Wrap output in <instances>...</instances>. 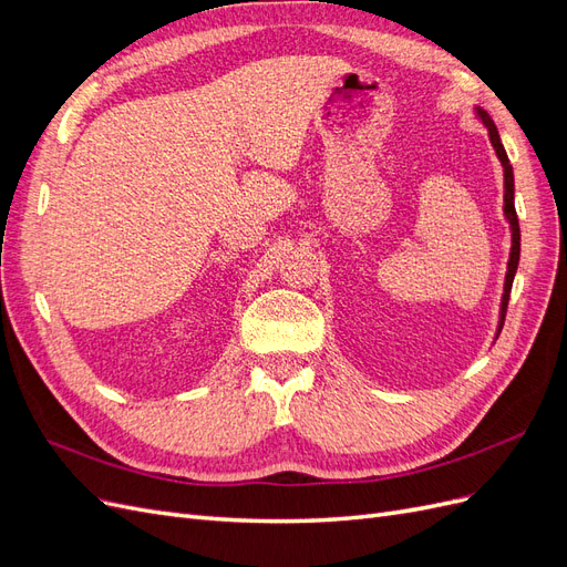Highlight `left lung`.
<instances>
[{"mask_svg": "<svg viewBox=\"0 0 567 567\" xmlns=\"http://www.w3.org/2000/svg\"><path fill=\"white\" fill-rule=\"evenodd\" d=\"M477 117L483 120V125L489 132V142L499 156L502 165H504V215L511 225V255H508V269H506V281H504V296H502V312H499V329H496V336H499L502 326H504V317H506V307H508V298H511V286H513V277H516L518 269V260H520V227H518V215H516V203H513V167L508 163V156L504 151V144L499 140V132H496L494 120L487 115V111L475 109Z\"/></svg>", "mask_w": 567, "mask_h": 567, "instance_id": "1", "label": "left lung"}]
</instances>
